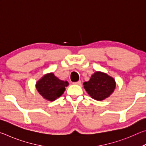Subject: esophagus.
<instances>
[{
    "mask_svg": "<svg viewBox=\"0 0 146 146\" xmlns=\"http://www.w3.org/2000/svg\"><path fill=\"white\" fill-rule=\"evenodd\" d=\"M73 84H75V85H78V86H80L82 84V82H81L80 80L78 81V82H73Z\"/></svg>",
    "mask_w": 146,
    "mask_h": 146,
    "instance_id": "obj_1",
    "label": "esophagus"
}]
</instances>
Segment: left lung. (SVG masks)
Masks as SVG:
<instances>
[{"mask_svg":"<svg viewBox=\"0 0 146 146\" xmlns=\"http://www.w3.org/2000/svg\"><path fill=\"white\" fill-rule=\"evenodd\" d=\"M84 88L91 98L103 100L111 95L116 87L115 79L106 73L97 71L90 80L83 84Z\"/></svg>","mask_w":146,"mask_h":146,"instance_id":"left-lung-1","label":"left lung"}]
</instances>
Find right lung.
I'll return each instance as SVG.
<instances>
[{
	"mask_svg": "<svg viewBox=\"0 0 146 146\" xmlns=\"http://www.w3.org/2000/svg\"><path fill=\"white\" fill-rule=\"evenodd\" d=\"M69 83L56 77L53 73L44 75L36 84V88L42 97L49 101H54L62 95Z\"/></svg>",
	"mask_w": 146,
	"mask_h": 146,
	"instance_id": "1",
	"label": "right lung"
}]
</instances>
